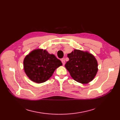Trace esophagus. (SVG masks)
<instances>
[{"mask_svg": "<svg viewBox=\"0 0 120 120\" xmlns=\"http://www.w3.org/2000/svg\"><path fill=\"white\" fill-rule=\"evenodd\" d=\"M61 62H62V63H63V66H64V64H65V60H64V59H61Z\"/></svg>", "mask_w": 120, "mask_h": 120, "instance_id": "1", "label": "esophagus"}]
</instances>
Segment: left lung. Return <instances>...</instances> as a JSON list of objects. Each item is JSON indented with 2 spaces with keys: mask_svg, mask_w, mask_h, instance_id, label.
I'll return each instance as SVG.
<instances>
[{
  "mask_svg": "<svg viewBox=\"0 0 120 120\" xmlns=\"http://www.w3.org/2000/svg\"><path fill=\"white\" fill-rule=\"evenodd\" d=\"M69 60L65 67L75 81L86 84L95 77L98 71L96 57L88 51L75 49L68 54Z\"/></svg>",
  "mask_w": 120,
  "mask_h": 120,
  "instance_id": "obj_1",
  "label": "left lung"
}]
</instances>
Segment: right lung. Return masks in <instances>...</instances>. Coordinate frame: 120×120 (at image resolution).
Returning <instances> with one entry per match:
<instances>
[{
	"instance_id": "obj_1",
	"label": "right lung",
	"mask_w": 120,
	"mask_h": 120,
	"mask_svg": "<svg viewBox=\"0 0 120 120\" xmlns=\"http://www.w3.org/2000/svg\"><path fill=\"white\" fill-rule=\"evenodd\" d=\"M62 65L54 54L41 49L32 50L23 60L25 73L31 81L38 83L48 81L54 71Z\"/></svg>"
}]
</instances>
